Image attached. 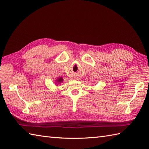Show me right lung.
I'll return each mask as SVG.
<instances>
[{
  "label": "right lung",
  "mask_w": 149,
  "mask_h": 149,
  "mask_svg": "<svg viewBox=\"0 0 149 149\" xmlns=\"http://www.w3.org/2000/svg\"><path fill=\"white\" fill-rule=\"evenodd\" d=\"M55 81H56L55 83H56V85L58 84H61L63 81V79L61 77H59L57 78V79H56Z\"/></svg>",
  "instance_id": "1"
}]
</instances>
